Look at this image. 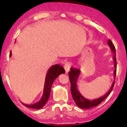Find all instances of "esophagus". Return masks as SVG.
Returning a JSON list of instances; mask_svg holds the SVG:
<instances>
[{
  "label": "esophagus",
  "mask_w": 127,
  "mask_h": 127,
  "mask_svg": "<svg viewBox=\"0 0 127 127\" xmlns=\"http://www.w3.org/2000/svg\"><path fill=\"white\" fill-rule=\"evenodd\" d=\"M70 66H71L70 63H69V62L65 63L64 64V68L65 72H68V70H69Z\"/></svg>",
  "instance_id": "obj_1"
}]
</instances>
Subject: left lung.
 <instances>
[{"mask_svg":"<svg viewBox=\"0 0 127 127\" xmlns=\"http://www.w3.org/2000/svg\"><path fill=\"white\" fill-rule=\"evenodd\" d=\"M108 45L110 46V49H112V52H113V60L115 62V70H114V75L115 78L116 77V49H115V47L113 45V43L111 42L110 39L108 40ZM79 75V70L78 69L75 68H70V70L68 72V76H69L70 82L71 84V88L70 91L71 93H72L73 99L76 104V105L78 106L79 107L84 109H90L93 107H95V106H98L100 104L103 100L105 99L106 97L108 96L110 93H111L112 91V89L113 88L115 84V81L113 82L112 87H110V90L108 91V93L104 95L103 97H100V98L95 99L93 100H89L88 99L84 98L83 96L81 95L79 93V92L77 88V80H78Z\"/></svg>","mask_w":127,"mask_h":127,"instance_id":"8db88e82","label":"left lung"}]
</instances>
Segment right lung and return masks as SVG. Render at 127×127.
I'll return each mask as SVG.
<instances>
[{
    "mask_svg": "<svg viewBox=\"0 0 127 127\" xmlns=\"http://www.w3.org/2000/svg\"><path fill=\"white\" fill-rule=\"evenodd\" d=\"M11 52H10L9 56H11ZM65 73V70L64 69L63 67L60 64H55L52 65L48 71L46 73V78H45L44 90H43V94L42 95V98L37 103H34L33 104H26L23 103L24 106L26 107H29V108L34 109H41L46 103L48 100L49 95L51 93V86L53 84L54 80L57 78L60 74Z\"/></svg>",
    "mask_w": 127,
    "mask_h": 127,
    "instance_id": "right-lung-1",
    "label": "right lung"
}]
</instances>
